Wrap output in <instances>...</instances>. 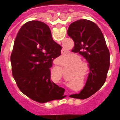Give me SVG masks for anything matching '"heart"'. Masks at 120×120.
Returning <instances> with one entry per match:
<instances>
[{
    "instance_id": "b5f03b06",
    "label": "heart",
    "mask_w": 120,
    "mask_h": 120,
    "mask_svg": "<svg viewBox=\"0 0 120 120\" xmlns=\"http://www.w3.org/2000/svg\"><path fill=\"white\" fill-rule=\"evenodd\" d=\"M70 60H73L74 63H78L76 65L74 66V69H75L76 71H74L73 72V76H75L78 75V74H82L83 75L87 74V69H88V66L87 65L86 63L80 61L82 60L81 58L78 56V55H73L71 56ZM79 63H78V62Z\"/></svg>"
}]
</instances>
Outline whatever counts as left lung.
Wrapping results in <instances>:
<instances>
[{
    "mask_svg": "<svg viewBox=\"0 0 120 120\" xmlns=\"http://www.w3.org/2000/svg\"><path fill=\"white\" fill-rule=\"evenodd\" d=\"M68 34L74 41L72 51L82 55L89 63L90 73L83 90L71 97L86 99L101 88L110 65V52L102 32L95 23L86 19L71 24Z\"/></svg>",
    "mask_w": 120,
    "mask_h": 120,
    "instance_id": "8db88e82",
    "label": "left lung"
}]
</instances>
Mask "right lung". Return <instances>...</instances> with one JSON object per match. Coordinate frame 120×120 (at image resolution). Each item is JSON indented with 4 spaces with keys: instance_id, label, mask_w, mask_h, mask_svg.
<instances>
[{
    "instance_id": "add662e5",
    "label": "right lung",
    "mask_w": 120,
    "mask_h": 120,
    "mask_svg": "<svg viewBox=\"0 0 120 120\" xmlns=\"http://www.w3.org/2000/svg\"><path fill=\"white\" fill-rule=\"evenodd\" d=\"M61 49L45 23L32 20L22 26L11 55L13 76L22 93L39 103L60 99L64 89L51 81L50 68Z\"/></svg>"
}]
</instances>
